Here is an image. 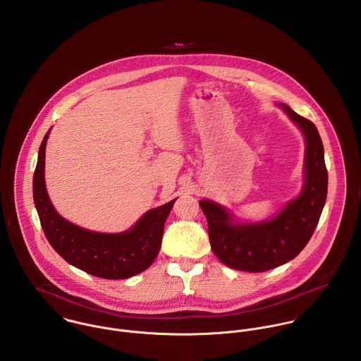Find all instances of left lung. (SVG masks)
I'll use <instances>...</instances> for the list:
<instances>
[{"label": "left lung", "mask_w": 361, "mask_h": 361, "mask_svg": "<svg viewBox=\"0 0 361 361\" xmlns=\"http://www.w3.org/2000/svg\"><path fill=\"white\" fill-rule=\"evenodd\" d=\"M278 105L299 126L306 140L305 185L299 197L275 216L255 224L235 222L225 207L211 200L199 203L206 215L214 255L233 269L264 272L293 259L309 243L326 200L328 172L315 125L286 104Z\"/></svg>", "instance_id": "left-lung-1"}]
</instances>
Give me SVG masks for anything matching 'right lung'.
<instances>
[{"instance_id": "obj_1", "label": "right lung", "mask_w": 361, "mask_h": 361, "mask_svg": "<svg viewBox=\"0 0 361 361\" xmlns=\"http://www.w3.org/2000/svg\"><path fill=\"white\" fill-rule=\"evenodd\" d=\"M44 136L33 175V199L42 228L54 250L71 265L104 279H126L147 269L162 240L164 224L175 200L147 211L136 225L121 233L83 229L62 218L51 204L44 180Z\"/></svg>"}]
</instances>
